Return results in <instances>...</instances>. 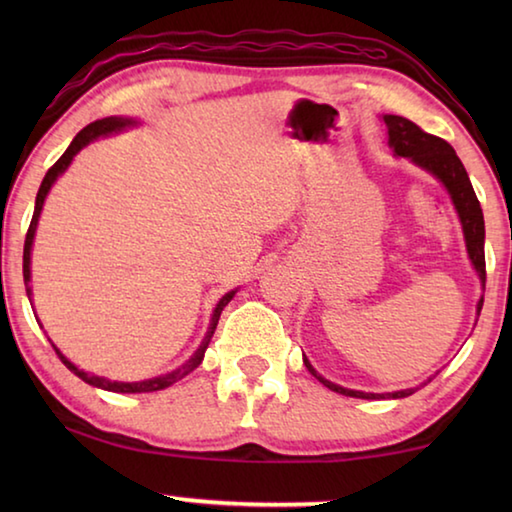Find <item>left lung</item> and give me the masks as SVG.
<instances>
[{"label":"left lung","instance_id":"1","mask_svg":"<svg viewBox=\"0 0 512 512\" xmlns=\"http://www.w3.org/2000/svg\"><path fill=\"white\" fill-rule=\"evenodd\" d=\"M384 124L388 128V144H391L395 155L409 158L424 171L433 173V176H436L440 183L445 185L449 196H452V203L458 212V219H461V225H463L467 255H470L472 266L476 268V273H479V277H481V284L485 287L483 212H481L479 198H476L474 189H472L470 178H467L463 162L458 160L456 151L445 140H440V137H436V135L424 133L422 128L418 124H413L411 119L400 117V115H384ZM481 307H483V296L479 300V305H476V314H481ZM305 366L311 375L320 381V384H325L329 388V391L348 395V397H361V400H386V397H393V400H400V397H409L411 393H415V388H404V391H395V393L350 391V388L332 384V381L320 377L318 372L311 368V363L307 359H305Z\"/></svg>","mask_w":512,"mask_h":512}]
</instances>
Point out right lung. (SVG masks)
<instances>
[{
  "label": "right lung",
  "instance_id": "obj_1",
  "mask_svg": "<svg viewBox=\"0 0 512 512\" xmlns=\"http://www.w3.org/2000/svg\"><path fill=\"white\" fill-rule=\"evenodd\" d=\"M135 124H137L135 119H126V117H106V119L92 121V124L85 126L83 131L74 137L72 144L67 146V151H65L63 155H60L58 162L47 171V176L42 178V185H40L38 196H36V210H33V219H31V225H29L27 239H24L22 273H24V284H27V296H31V287H29V282H31V246H33V237H36V228H38V219H40L42 205H45V198H47V194H49L51 185H54L60 173H63V171L69 167V164H72L74 155L79 153V151L83 149V146H88L92 140H97V137L110 135V133H119V131H124V128L135 126ZM235 293H237V291L225 293V296L219 300V305H216L214 314H212L210 327H207L205 339H203V343H201V348H198V350L194 352V357L189 359V361H185L180 368L167 372V375H160V377H153V379H144V381H112V379L97 377V375H92V372H85V370H81V368H76L72 361H69L67 357H63V352H60V350L56 348V345H54V350H56V354L60 357V361H63L65 366H67L69 370H72L76 377H81V379L85 381V384L103 388V391H112V393H153V391H162V388H169L171 384H176V381L187 377L189 372L201 366L207 345H210L212 336H214V329H216V325H219L221 311H223V307L228 305V302L232 300V296H235Z\"/></svg>",
  "mask_w": 512,
  "mask_h": 512
}]
</instances>
